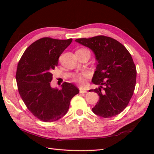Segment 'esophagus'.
Segmentation results:
<instances>
[{
	"label": "esophagus",
	"mask_w": 154,
	"mask_h": 154,
	"mask_svg": "<svg viewBox=\"0 0 154 154\" xmlns=\"http://www.w3.org/2000/svg\"><path fill=\"white\" fill-rule=\"evenodd\" d=\"M79 93H87V91L86 90L83 89H79Z\"/></svg>",
	"instance_id": "obj_1"
}]
</instances>
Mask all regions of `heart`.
I'll use <instances>...</instances> for the list:
<instances>
[{"mask_svg": "<svg viewBox=\"0 0 154 154\" xmlns=\"http://www.w3.org/2000/svg\"><path fill=\"white\" fill-rule=\"evenodd\" d=\"M87 50L86 49H80V50ZM89 75L87 73H81V74H77L75 75V77L73 78V81L77 82L78 83H79L81 85H83L85 84V79H86L87 77H88Z\"/></svg>", "mask_w": 154, "mask_h": 154, "instance_id": "obj_1", "label": "heart"}]
</instances>
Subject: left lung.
I'll use <instances>...</instances> for the list:
<instances>
[{"label": "left lung", "instance_id": "1", "mask_svg": "<svg viewBox=\"0 0 154 154\" xmlns=\"http://www.w3.org/2000/svg\"><path fill=\"white\" fill-rule=\"evenodd\" d=\"M75 42L90 48L98 61L92 82L100 87L89 91L99 96L93 112L103 118L116 116L125 109L135 89L136 67L131 55L119 42L104 35Z\"/></svg>", "mask_w": 154, "mask_h": 154}]
</instances>
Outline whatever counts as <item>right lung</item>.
I'll use <instances>...</instances> for the list:
<instances>
[{
	"instance_id": "right-lung-1",
	"label": "right lung",
	"mask_w": 154,
	"mask_h": 154,
	"mask_svg": "<svg viewBox=\"0 0 154 154\" xmlns=\"http://www.w3.org/2000/svg\"><path fill=\"white\" fill-rule=\"evenodd\" d=\"M72 40L41 38L26 50L18 62L16 79L20 95L28 109L43 122H54L63 117L72 98L79 93L70 83H63L61 89L50 85L51 71Z\"/></svg>"
}]
</instances>
